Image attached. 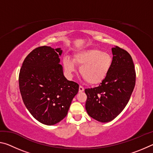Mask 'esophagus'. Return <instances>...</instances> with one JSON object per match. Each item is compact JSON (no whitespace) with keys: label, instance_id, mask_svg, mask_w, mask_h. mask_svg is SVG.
I'll return each mask as SVG.
<instances>
[{"label":"esophagus","instance_id":"esophagus-1","mask_svg":"<svg viewBox=\"0 0 153 153\" xmlns=\"http://www.w3.org/2000/svg\"><path fill=\"white\" fill-rule=\"evenodd\" d=\"M84 87L79 86V92H82L83 91H84Z\"/></svg>","mask_w":153,"mask_h":153}]
</instances>
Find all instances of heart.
Segmentation results:
<instances>
[{"label": "heart", "instance_id": "1", "mask_svg": "<svg viewBox=\"0 0 153 153\" xmlns=\"http://www.w3.org/2000/svg\"><path fill=\"white\" fill-rule=\"evenodd\" d=\"M74 63L80 67V74L87 82L97 84L102 82L110 71L113 57L109 53L98 49L79 51L74 55L73 61L68 57L64 58L63 66L67 74H71L76 71Z\"/></svg>", "mask_w": 153, "mask_h": 153}]
</instances>
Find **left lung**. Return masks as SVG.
<instances>
[{
    "label": "left lung",
    "instance_id": "8db88e82",
    "mask_svg": "<svg viewBox=\"0 0 153 153\" xmlns=\"http://www.w3.org/2000/svg\"><path fill=\"white\" fill-rule=\"evenodd\" d=\"M113 65L97 87L85 89L86 110L90 117L107 123L120 115L128 104L136 83V72L130 55L118 46L111 48Z\"/></svg>",
    "mask_w": 153,
    "mask_h": 153
}]
</instances>
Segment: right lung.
I'll return each mask as SVG.
<instances>
[{
  "label": "right lung",
  "mask_w": 153,
  "mask_h": 153,
  "mask_svg": "<svg viewBox=\"0 0 153 153\" xmlns=\"http://www.w3.org/2000/svg\"><path fill=\"white\" fill-rule=\"evenodd\" d=\"M61 48L40 46L25 59L19 76L24 105L33 117L53 126L66 117L79 90L77 83L67 80L60 65Z\"/></svg>",
  "instance_id": "right-lung-1"
}]
</instances>
